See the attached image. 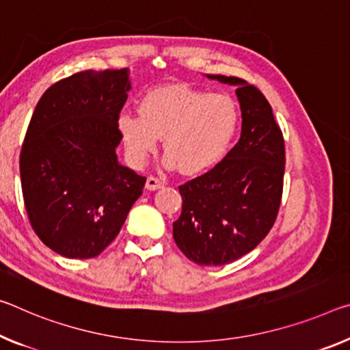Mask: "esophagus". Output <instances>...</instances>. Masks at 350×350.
Masks as SVG:
<instances>
[{
  "instance_id": "34e87169",
  "label": "esophagus",
  "mask_w": 350,
  "mask_h": 350,
  "mask_svg": "<svg viewBox=\"0 0 350 350\" xmlns=\"http://www.w3.org/2000/svg\"><path fill=\"white\" fill-rule=\"evenodd\" d=\"M165 185L163 180H160L159 177H154V176H149L148 180H146V188L148 190H159V188H162Z\"/></svg>"
}]
</instances>
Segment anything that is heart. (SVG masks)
I'll list each match as a JSON object with an SVG mask.
<instances>
[{"mask_svg":"<svg viewBox=\"0 0 350 350\" xmlns=\"http://www.w3.org/2000/svg\"><path fill=\"white\" fill-rule=\"evenodd\" d=\"M116 126L135 163L145 162L163 137L166 162L195 176L215 168L229 152L240 112L230 96L176 84L149 90L138 113L121 112Z\"/></svg>","mask_w":350,"mask_h":350,"instance_id":"b5f03b06","label":"heart"}]
</instances>
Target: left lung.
Wrapping results in <instances>:
<instances>
[{
    "mask_svg": "<svg viewBox=\"0 0 350 350\" xmlns=\"http://www.w3.org/2000/svg\"><path fill=\"white\" fill-rule=\"evenodd\" d=\"M207 77L237 87L241 135L215 168L179 187L182 213L173 237L188 260L221 266L251 252L274 226L284 191L285 143L257 87L234 76Z\"/></svg>",
    "mask_w": 350,
    "mask_h": 350,
    "instance_id": "8db88e82",
    "label": "left lung"
}]
</instances>
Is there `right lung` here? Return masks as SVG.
Here are the masks:
<instances>
[{
	"label": "right lung",
	"instance_id": "add662e5",
	"mask_svg": "<svg viewBox=\"0 0 350 350\" xmlns=\"http://www.w3.org/2000/svg\"><path fill=\"white\" fill-rule=\"evenodd\" d=\"M129 71H79L37 103L20 152L25 208L37 237L66 258L101 254L142 196L146 177L118 163L116 120Z\"/></svg>",
	"mask_w": 350,
	"mask_h": 350
}]
</instances>
